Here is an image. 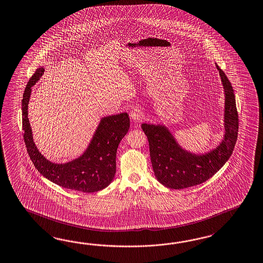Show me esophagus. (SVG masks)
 Listing matches in <instances>:
<instances>
[{
  "mask_svg": "<svg viewBox=\"0 0 263 263\" xmlns=\"http://www.w3.org/2000/svg\"><path fill=\"white\" fill-rule=\"evenodd\" d=\"M130 118L135 122L141 121L142 119L144 118V112L141 108H135L130 111L129 114Z\"/></svg>",
  "mask_w": 263,
  "mask_h": 263,
  "instance_id": "obj_1",
  "label": "esophagus"
}]
</instances>
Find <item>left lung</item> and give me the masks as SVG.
<instances>
[{
	"mask_svg": "<svg viewBox=\"0 0 263 263\" xmlns=\"http://www.w3.org/2000/svg\"><path fill=\"white\" fill-rule=\"evenodd\" d=\"M216 68L225 89V136L217 148L206 155H193L184 151L164 126L142 125L148 137L155 177L168 188H189L207 181L233 154L238 133L236 98L227 76L217 65Z\"/></svg>",
	"mask_w": 263,
	"mask_h": 263,
	"instance_id": "1",
	"label": "left lung"
}]
</instances>
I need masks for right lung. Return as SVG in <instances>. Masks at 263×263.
I'll list each match as a JSON object with an SVG mask.
<instances>
[{"instance_id": "add662e5", "label": "right lung", "mask_w": 263, "mask_h": 263, "mask_svg": "<svg viewBox=\"0 0 263 263\" xmlns=\"http://www.w3.org/2000/svg\"><path fill=\"white\" fill-rule=\"evenodd\" d=\"M45 69H36L27 83L23 95V129L27 154L35 168L48 180L64 188L84 193H95L110 184L116 172V152L122 138L129 128L127 114L104 117L84 155L66 164L47 160L36 148L27 118V107L31 87L40 79Z\"/></svg>"}]
</instances>
